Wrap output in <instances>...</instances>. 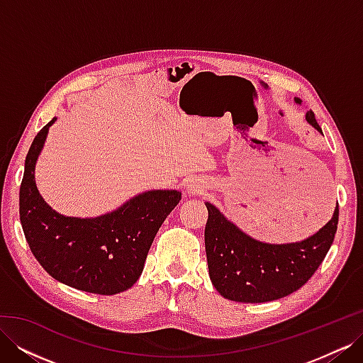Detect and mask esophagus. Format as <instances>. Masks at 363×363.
<instances>
[{"label": "esophagus", "instance_id": "1", "mask_svg": "<svg viewBox=\"0 0 363 363\" xmlns=\"http://www.w3.org/2000/svg\"><path fill=\"white\" fill-rule=\"evenodd\" d=\"M200 191H201L200 184H196V183H191L186 186V192H189V194H199Z\"/></svg>", "mask_w": 363, "mask_h": 363}]
</instances>
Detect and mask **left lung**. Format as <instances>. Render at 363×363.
Returning <instances> with one entry per match:
<instances>
[{"label": "left lung", "instance_id": "obj_1", "mask_svg": "<svg viewBox=\"0 0 363 363\" xmlns=\"http://www.w3.org/2000/svg\"><path fill=\"white\" fill-rule=\"evenodd\" d=\"M296 103H301L295 98ZM307 123L318 131L315 113H306ZM323 133V131H321ZM208 211L204 230L208 276L224 298L239 303H265L283 298L309 281L330 250L337 230L339 207L320 232L295 244H263L224 218L206 203Z\"/></svg>", "mask_w": 363, "mask_h": 363}]
</instances>
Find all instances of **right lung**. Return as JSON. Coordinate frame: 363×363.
I'll use <instances>...</instances> for the list:
<instances>
[{
  "mask_svg": "<svg viewBox=\"0 0 363 363\" xmlns=\"http://www.w3.org/2000/svg\"><path fill=\"white\" fill-rule=\"evenodd\" d=\"M52 118L26 157L19 218L28 247L51 277L84 292L113 295L133 286L162 223L182 200L177 191H150L98 218L59 215L43 201L35 164Z\"/></svg>",
  "mask_w": 363,
  "mask_h": 363,
  "instance_id": "add662e5",
  "label": "right lung"
}]
</instances>
